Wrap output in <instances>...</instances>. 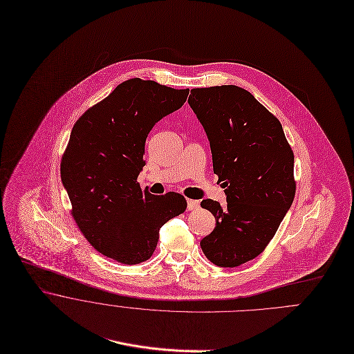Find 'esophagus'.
Returning a JSON list of instances; mask_svg holds the SVG:
<instances>
[{
	"label": "esophagus",
	"mask_w": 354,
	"mask_h": 354,
	"mask_svg": "<svg viewBox=\"0 0 354 354\" xmlns=\"http://www.w3.org/2000/svg\"><path fill=\"white\" fill-rule=\"evenodd\" d=\"M200 208V201L196 200H187V209L189 211H196Z\"/></svg>",
	"instance_id": "1"
}]
</instances>
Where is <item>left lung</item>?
I'll return each instance as SVG.
<instances>
[{
  "label": "left lung",
  "instance_id": "left-lung-1",
  "mask_svg": "<svg viewBox=\"0 0 354 354\" xmlns=\"http://www.w3.org/2000/svg\"><path fill=\"white\" fill-rule=\"evenodd\" d=\"M189 104L208 136L213 172L227 196L225 205L201 203L216 227L200 245L214 266L234 268L264 252L290 209L294 153L281 122L242 87L193 88Z\"/></svg>",
  "mask_w": 354,
  "mask_h": 354
}]
</instances>
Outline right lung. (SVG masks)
<instances>
[{
  "label": "right lung",
  "mask_w": 354,
  "mask_h": 354,
  "mask_svg": "<svg viewBox=\"0 0 354 354\" xmlns=\"http://www.w3.org/2000/svg\"><path fill=\"white\" fill-rule=\"evenodd\" d=\"M189 88L129 79L75 123L60 172L80 232L101 254L127 266L151 257L160 228L187 208L169 192L153 196L137 182L153 126L178 111Z\"/></svg>",
  "instance_id": "add662e5"
}]
</instances>
